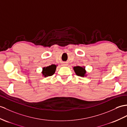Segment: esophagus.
<instances>
[{"mask_svg": "<svg viewBox=\"0 0 127 127\" xmlns=\"http://www.w3.org/2000/svg\"><path fill=\"white\" fill-rule=\"evenodd\" d=\"M67 64H66V63H64L63 64V66H67Z\"/></svg>", "mask_w": 127, "mask_h": 127, "instance_id": "esophagus-1", "label": "esophagus"}]
</instances>
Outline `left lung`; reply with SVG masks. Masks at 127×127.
Masks as SVG:
<instances>
[{
  "label": "left lung",
  "mask_w": 127,
  "mask_h": 127,
  "mask_svg": "<svg viewBox=\"0 0 127 127\" xmlns=\"http://www.w3.org/2000/svg\"><path fill=\"white\" fill-rule=\"evenodd\" d=\"M74 70L77 75L80 76H84L86 73V70L85 67H82L80 66H76L74 67Z\"/></svg>",
  "instance_id": "obj_1"
}]
</instances>
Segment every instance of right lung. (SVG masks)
<instances>
[{"label":"right lung","instance_id":"add662e5","mask_svg":"<svg viewBox=\"0 0 127 127\" xmlns=\"http://www.w3.org/2000/svg\"><path fill=\"white\" fill-rule=\"evenodd\" d=\"M57 66L55 64H52L51 66L43 68L42 74L45 77L47 76H52L55 72Z\"/></svg>","mask_w":127,"mask_h":127}]
</instances>
